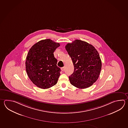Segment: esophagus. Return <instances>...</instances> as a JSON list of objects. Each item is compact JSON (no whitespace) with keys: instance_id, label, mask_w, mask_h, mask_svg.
Wrapping results in <instances>:
<instances>
[{"instance_id":"obj_1","label":"esophagus","mask_w":128,"mask_h":128,"mask_svg":"<svg viewBox=\"0 0 128 128\" xmlns=\"http://www.w3.org/2000/svg\"><path fill=\"white\" fill-rule=\"evenodd\" d=\"M61 70H62V71L63 72V71L64 70H65V67H62V68H61Z\"/></svg>"}]
</instances>
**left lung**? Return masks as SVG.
<instances>
[{
	"label": "left lung",
	"mask_w": 128,
	"mask_h": 128,
	"mask_svg": "<svg viewBox=\"0 0 128 128\" xmlns=\"http://www.w3.org/2000/svg\"><path fill=\"white\" fill-rule=\"evenodd\" d=\"M74 70L69 78L72 85L86 88L98 80L102 68L101 60L95 47L86 42L76 40L66 46Z\"/></svg>",
	"instance_id": "8db88e82"
}]
</instances>
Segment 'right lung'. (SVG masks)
Listing matches in <instances>:
<instances>
[{
  "label": "right lung",
  "instance_id": "right-lung-1",
  "mask_svg": "<svg viewBox=\"0 0 128 128\" xmlns=\"http://www.w3.org/2000/svg\"><path fill=\"white\" fill-rule=\"evenodd\" d=\"M50 39L39 41L29 50L26 56V68L32 82L38 88L47 89L54 86L60 75V69L53 53L60 46Z\"/></svg>",
  "mask_w": 128,
  "mask_h": 128
}]
</instances>
